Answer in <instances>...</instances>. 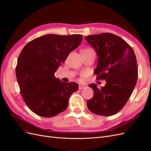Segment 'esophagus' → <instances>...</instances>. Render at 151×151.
I'll return each mask as SVG.
<instances>
[{"mask_svg":"<svg viewBox=\"0 0 151 151\" xmlns=\"http://www.w3.org/2000/svg\"><path fill=\"white\" fill-rule=\"evenodd\" d=\"M84 88H85V86H83V85H79V90H81V89H84Z\"/></svg>","mask_w":151,"mask_h":151,"instance_id":"1","label":"esophagus"}]
</instances>
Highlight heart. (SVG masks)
Wrapping results in <instances>:
<instances>
[{
	"label": "heart",
	"instance_id": "b5f03b06",
	"mask_svg": "<svg viewBox=\"0 0 151 151\" xmlns=\"http://www.w3.org/2000/svg\"><path fill=\"white\" fill-rule=\"evenodd\" d=\"M82 52H83V53H93V52H94L92 48H86L83 50V51H82Z\"/></svg>",
	"mask_w": 151,
	"mask_h": 151
}]
</instances>
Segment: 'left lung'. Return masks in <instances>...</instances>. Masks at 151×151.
Returning <instances> with one entry per match:
<instances>
[{
    "instance_id": "left-lung-1",
    "label": "left lung",
    "mask_w": 151,
    "mask_h": 151,
    "mask_svg": "<svg viewBox=\"0 0 151 151\" xmlns=\"http://www.w3.org/2000/svg\"><path fill=\"white\" fill-rule=\"evenodd\" d=\"M98 56L94 73L97 79H105L101 88L93 89V98L87 101L89 110L98 115L111 116L123 108L133 92L138 78L137 65L133 49L124 40L109 33L85 36Z\"/></svg>"
}]
</instances>
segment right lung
<instances>
[{"mask_svg": "<svg viewBox=\"0 0 151 151\" xmlns=\"http://www.w3.org/2000/svg\"><path fill=\"white\" fill-rule=\"evenodd\" d=\"M83 35L48 34L27 43L18 57L16 74L27 106L40 116L50 118L64 111L76 83H65L55 72L69 53L79 46Z\"/></svg>", "mask_w": 151, "mask_h": 151, "instance_id": "right-lung-1", "label": "right lung"}]
</instances>
